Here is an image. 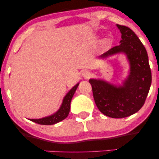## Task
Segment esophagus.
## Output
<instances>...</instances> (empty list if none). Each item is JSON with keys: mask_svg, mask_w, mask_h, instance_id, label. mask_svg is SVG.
Here are the masks:
<instances>
[{"mask_svg": "<svg viewBox=\"0 0 159 159\" xmlns=\"http://www.w3.org/2000/svg\"><path fill=\"white\" fill-rule=\"evenodd\" d=\"M82 75H83L84 78H87L90 76V73L88 72V71H84L83 73H82Z\"/></svg>", "mask_w": 159, "mask_h": 159, "instance_id": "obj_1", "label": "esophagus"}]
</instances>
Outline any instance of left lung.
I'll return each mask as SVG.
<instances>
[{
	"label": "left lung",
	"instance_id": "left-lung-1",
	"mask_svg": "<svg viewBox=\"0 0 159 159\" xmlns=\"http://www.w3.org/2000/svg\"><path fill=\"white\" fill-rule=\"evenodd\" d=\"M121 33L120 45L100 56L107 57L118 53L125 54L130 72L123 86H116L100 79H90L96 106L103 114L123 118L135 114L143 107L152 82V73L145 47L129 27L116 25Z\"/></svg>",
	"mask_w": 159,
	"mask_h": 159
}]
</instances>
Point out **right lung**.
I'll use <instances>...</instances> for the list:
<instances>
[{
  "instance_id": "right-lung-1",
  "label": "right lung",
  "mask_w": 159,
  "mask_h": 159,
  "mask_svg": "<svg viewBox=\"0 0 159 159\" xmlns=\"http://www.w3.org/2000/svg\"><path fill=\"white\" fill-rule=\"evenodd\" d=\"M78 85H79V83L72 87L69 91L68 93L66 95L61 107L56 113L51 115V116H46V117L41 118V119H30V120L34 122V123L40 124V125H53V124L57 123L66 119L69 115V111H70V103L72 101V96L75 94V90H77Z\"/></svg>"
}]
</instances>
